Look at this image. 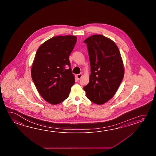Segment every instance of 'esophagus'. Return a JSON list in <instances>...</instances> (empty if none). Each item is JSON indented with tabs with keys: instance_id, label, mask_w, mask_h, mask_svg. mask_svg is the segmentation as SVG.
<instances>
[{
	"instance_id": "esophagus-1",
	"label": "esophagus",
	"mask_w": 156,
	"mask_h": 156,
	"mask_svg": "<svg viewBox=\"0 0 156 156\" xmlns=\"http://www.w3.org/2000/svg\"><path fill=\"white\" fill-rule=\"evenodd\" d=\"M82 76H83V74L82 73H80V74L77 75V79L79 80L82 77Z\"/></svg>"
}]
</instances>
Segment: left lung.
Listing matches in <instances>:
<instances>
[{"instance_id":"left-lung-1","label":"left lung","mask_w":156,"mask_h":156,"mask_svg":"<svg viewBox=\"0 0 156 156\" xmlns=\"http://www.w3.org/2000/svg\"><path fill=\"white\" fill-rule=\"evenodd\" d=\"M83 42L91 67L89 83L83 90L91 101L101 105L113 98L123 80V60L116 44L103 35L94 34Z\"/></svg>"}]
</instances>
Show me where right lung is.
I'll return each instance as SVG.
<instances>
[{
    "mask_svg": "<svg viewBox=\"0 0 156 156\" xmlns=\"http://www.w3.org/2000/svg\"><path fill=\"white\" fill-rule=\"evenodd\" d=\"M76 41V37L71 35L53 37L37 51L31 76L40 95L50 104L66 99L75 83L69 56Z\"/></svg>",
    "mask_w": 156,
    "mask_h": 156,
    "instance_id": "obj_1",
    "label": "right lung"
}]
</instances>
